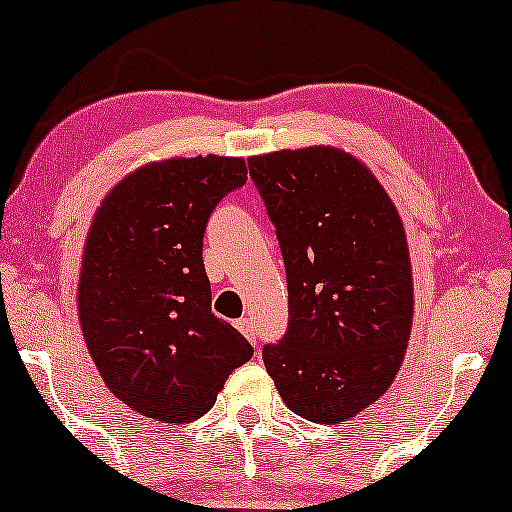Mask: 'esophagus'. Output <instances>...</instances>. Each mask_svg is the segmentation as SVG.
Returning <instances> with one entry per match:
<instances>
[{
    "instance_id": "obj_1",
    "label": "esophagus",
    "mask_w": 512,
    "mask_h": 512,
    "mask_svg": "<svg viewBox=\"0 0 512 512\" xmlns=\"http://www.w3.org/2000/svg\"><path fill=\"white\" fill-rule=\"evenodd\" d=\"M236 329H239L241 334L246 336L250 343H253V345L257 343V327H255V322H253V320H250V318H241V320H236Z\"/></svg>"
}]
</instances>
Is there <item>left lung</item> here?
<instances>
[{
	"instance_id": "left-lung-1",
	"label": "left lung",
	"mask_w": 512,
	"mask_h": 512,
	"mask_svg": "<svg viewBox=\"0 0 512 512\" xmlns=\"http://www.w3.org/2000/svg\"><path fill=\"white\" fill-rule=\"evenodd\" d=\"M276 227L290 322L262 359L285 406L338 424L383 397L406 355L413 273L378 178L331 146L248 160Z\"/></svg>"
}]
</instances>
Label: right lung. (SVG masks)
Masks as SVG:
<instances>
[{
    "label": "right lung",
    "instance_id": "obj_1",
    "mask_svg": "<svg viewBox=\"0 0 512 512\" xmlns=\"http://www.w3.org/2000/svg\"><path fill=\"white\" fill-rule=\"evenodd\" d=\"M248 181L241 157H171L113 187L85 239L78 318L109 390L157 422L211 410L253 345L211 311L204 232Z\"/></svg>",
    "mask_w": 512,
    "mask_h": 512
}]
</instances>
